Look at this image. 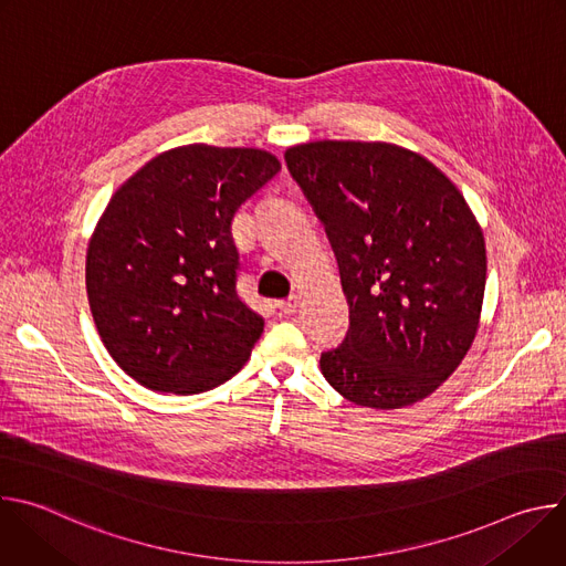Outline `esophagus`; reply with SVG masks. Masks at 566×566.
Returning <instances> with one entry per match:
<instances>
[{"label":"esophagus","mask_w":566,"mask_h":566,"mask_svg":"<svg viewBox=\"0 0 566 566\" xmlns=\"http://www.w3.org/2000/svg\"><path fill=\"white\" fill-rule=\"evenodd\" d=\"M277 308H280L282 315H293V313L297 311V297L293 295V297H289V300L277 302Z\"/></svg>","instance_id":"obj_1"}]
</instances>
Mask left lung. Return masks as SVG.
<instances>
[{"mask_svg": "<svg viewBox=\"0 0 566 566\" xmlns=\"http://www.w3.org/2000/svg\"><path fill=\"white\" fill-rule=\"evenodd\" d=\"M286 166L334 247L349 302L345 340L319 356L363 408L430 396L463 360L486 289L481 228L428 158L391 143L315 140Z\"/></svg>", "mask_w": 566, "mask_h": 566, "instance_id": "1", "label": "left lung"}]
</instances>
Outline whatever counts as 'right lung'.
Listing matches in <instances>:
<instances>
[{
    "label": "right lung",
    "instance_id": "1",
    "mask_svg": "<svg viewBox=\"0 0 566 566\" xmlns=\"http://www.w3.org/2000/svg\"><path fill=\"white\" fill-rule=\"evenodd\" d=\"M280 168L264 149L197 143L154 156L116 190L90 241L87 295L136 382L199 394L244 367L264 317L237 293L232 219Z\"/></svg>",
    "mask_w": 566,
    "mask_h": 566
}]
</instances>
